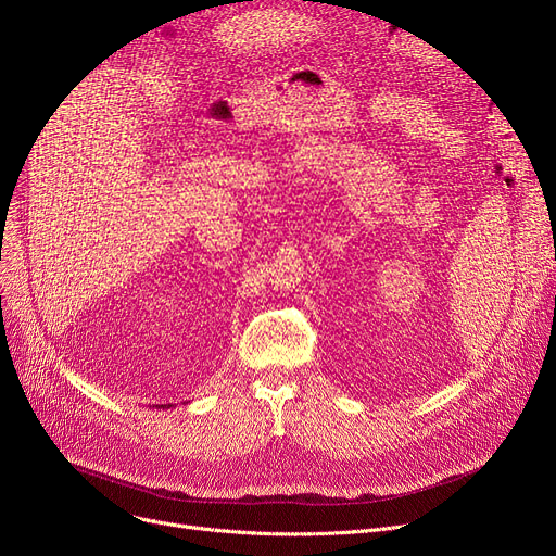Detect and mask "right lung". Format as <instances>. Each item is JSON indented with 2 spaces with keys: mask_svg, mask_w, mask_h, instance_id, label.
Returning <instances> with one entry per match:
<instances>
[{
  "mask_svg": "<svg viewBox=\"0 0 556 556\" xmlns=\"http://www.w3.org/2000/svg\"><path fill=\"white\" fill-rule=\"evenodd\" d=\"M153 407H170V403L168 405H153Z\"/></svg>",
  "mask_w": 556,
  "mask_h": 556,
  "instance_id": "obj_1",
  "label": "right lung"
}]
</instances>
